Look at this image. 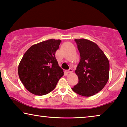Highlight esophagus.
<instances>
[{
  "label": "esophagus",
  "instance_id": "34e87169",
  "mask_svg": "<svg viewBox=\"0 0 127 127\" xmlns=\"http://www.w3.org/2000/svg\"><path fill=\"white\" fill-rule=\"evenodd\" d=\"M67 73H72V69L71 68H69L68 70L67 71Z\"/></svg>",
  "mask_w": 127,
  "mask_h": 127
}]
</instances>
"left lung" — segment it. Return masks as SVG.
Returning <instances> with one entry per match:
<instances>
[{"instance_id": "8db88e82", "label": "left lung", "mask_w": 127, "mask_h": 127, "mask_svg": "<svg viewBox=\"0 0 127 127\" xmlns=\"http://www.w3.org/2000/svg\"><path fill=\"white\" fill-rule=\"evenodd\" d=\"M81 60L75 73L79 82L72 90L84 97H90L100 92L108 81L109 62L103 51L94 42L75 39Z\"/></svg>"}]
</instances>
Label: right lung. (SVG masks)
Listing matches in <instances>:
<instances>
[{
  "label": "right lung",
  "instance_id": "obj_1",
  "mask_svg": "<svg viewBox=\"0 0 127 127\" xmlns=\"http://www.w3.org/2000/svg\"><path fill=\"white\" fill-rule=\"evenodd\" d=\"M61 40L50 39L32 45L25 53L18 66L19 79L29 92L44 95L52 92L64 75L55 52Z\"/></svg>",
  "mask_w": 127,
  "mask_h": 127
}]
</instances>
